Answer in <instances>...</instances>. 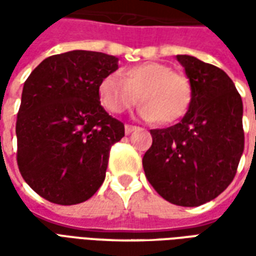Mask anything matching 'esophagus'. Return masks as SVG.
Masks as SVG:
<instances>
[{"label":"esophagus","instance_id":"1","mask_svg":"<svg viewBox=\"0 0 256 256\" xmlns=\"http://www.w3.org/2000/svg\"><path fill=\"white\" fill-rule=\"evenodd\" d=\"M134 130H137V128H136V126H132V124H126V126H124V133L126 134L133 133Z\"/></svg>","mask_w":256,"mask_h":256}]
</instances>
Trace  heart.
Returning a JSON list of instances; mask_svg holds the SVG:
<instances>
[{
	"label": "heart",
	"mask_w": 256,
	"mask_h": 256,
	"mask_svg": "<svg viewBox=\"0 0 256 256\" xmlns=\"http://www.w3.org/2000/svg\"><path fill=\"white\" fill-rule=\"evenodd\" d=\"M140 116L146 120L172 123L184 116L192 98L186 76L172 72L166 64L148 62L124 68L122 78L110 74L98 84V97L112 114H122L138 101Z\"/></svg>",
	"instance_id": "1"
}]
</instances>
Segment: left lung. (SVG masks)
Here are the masks:
<instances>
[{"label":"left lung","mask_w":256,"mask_h":256,"mask_svg":"<svg viewBox=\"0 0 256 256\" xmlns=\"http://www.w3.org/2000/svg\"><path fill=\"white\" fill-rule=\"evenodd\" d=\"M192 98L181 122L154 128L142 158L145 176L167 202L198 207L224 192L244 150L242 101L228 74L188 54H177Z\"/></svg>","instance_id":"1"}]
</instances>
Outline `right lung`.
<instances>
[{"label": "right lung", "mask_w": 256, "mask_h": 256, "mask_svg": "<svg viewBox=\"0 0 256 256\" xmlns=\"http://www.w3.org/2000/svg\"><path fill=\"white\" fill-rule=\"evenodd\" d=\"M118 58L71 50L45 58L23 86L16 136L18 166L32 190L54 204L90 198L106 180L122 122L101 106L98 84Z\"/></svg>", "instance_id": "obj_1"}]
</instances>
